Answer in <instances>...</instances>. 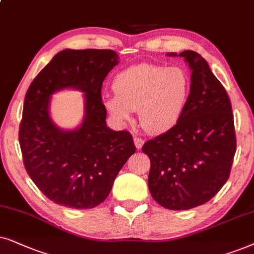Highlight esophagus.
Returning a JSON list of instances; mask_svg holds the SVG:
<instances>
[{
  "instance_id": "esophagus-1",
  "label": "esophagus",
  "mask_w": 254,
  "mask_h": 254,
  "mask_svg": "<svg viewBox=\"0 0 254 254\" xmlns=\"http://www.w3.org/2000/svg\"><path fill=\"white\" fill-rule=\"evenodd\" d=\"M133 141H134V145H136V147L139 150V148H141V146L144 145V140L141 139V138L139 137H134L133 138Z\"/></svg>"
}]
</instances>
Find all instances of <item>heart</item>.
I'll list each match as a JSON object with an SVG mask.
<instances>
[{
    "label": "heart",
    "mask_w": 254,
    "mask_h": 254,
    "mask_svg": "<svg viewBox=\"0 0 254 254\" xmlns=\"http://www.w3.org/2000/svg\"><path fill=\"white\" fill-rule=\"evenodd\" d=\"M191 82L181 67L138 64L116 74L115 95L106 99L108 111L120 121L139 113V123L148 133H165L177 127L190 96Z\"/></svg>",
    "instance_id": "1"
}]
</instances>
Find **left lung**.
<instances>
[{"instance_id":"left-lung-1","label":"left lung","mask_w":254,"mask_h":254,"mask_svg":"<svg viewBox=\"0 0 254 254\" xmlns=\"http://www.w3.org/2000/svg\"><path fill=\"white\" fill-rule=\"evenodd\" d=\"M175 57L177 53H168ZM191 69L190 96L177 127L147 140L148 189L161 207L187 210L207 203L230 177L236 153L231 102L208 63L184 51Z\"/></svg>"}]
</instances>
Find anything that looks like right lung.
Instances as JSON below:
<instances>
[{"label": "right lung", "instance_id": "add662e5", "mask_svg": "<svg viewBox=\"0 0 254 254\" xmlns=\"http://www.w3.org/2000/svg\"><path fill=\"white\" fill-rule=\"evenodd\" d=\"M113 50H64L40 70L26 92L19 145L29 177L54 203L89 209L109 195L118 172L136 152L127 131L107 127L101 89L118 64ZM66 87L85 93L84 121L74 130L53 123L52 94Z\"/></svg>", "mask_w": 254, "mask_h": 254}]
</instances>
